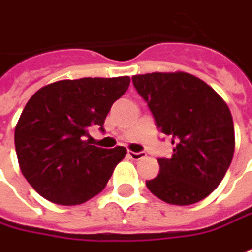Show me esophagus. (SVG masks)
<instances>
[{"mask_svg": "<svg viewBox=\"0 0 252 252\" xmlns=\"http://www.w3.org/2000/svg\"><path fill=\"white\" fill-rule=\"evenodd\" d=\"M129 157L131 158V159H140V158H143L146 154L143 153V151H140V153H133V151H129Z\"/></svg>", "mask_w": 252, "mask_h": 252, "instance_id": "1", "label": "esophagus"}]
</instances>
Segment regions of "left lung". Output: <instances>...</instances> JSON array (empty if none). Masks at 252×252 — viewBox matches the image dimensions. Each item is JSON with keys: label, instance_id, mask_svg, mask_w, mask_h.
Returning <instances> with one entry per match:
<instances>
[{"label": "left lung", "instance_id": "8db88e82", "mask_svg": "<svg viewBox=\"0 0 252 252\" xmlns=\"http://www.w3.org/2000/svg\"><path fill=\"white\" fill-rule=\"evenodd\" d=\"M157 127L172 138L170 158H158L159 173L150 191L175 205L208 197L230 166L234 153L232 114L212 87L185 72L131 77Z\"/></svg>", "mask_w": 252, "mask_h": 252}]
</instances>
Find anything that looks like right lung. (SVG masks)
Here are the masks:
<instances>
[{
  "label": "right lung",
  "instance_id": "right-lung-1",
  "mask_svg": "<svg viewBox=\"0 0 252 252\" xmlns=\"http://www.w3.org/2000/svg\"><path fill=\"white\" fill-rule=\"evenodd\" d=\"M130 77H84L44 86L29 99L15 129L23 176L45 200L77 205L104 190L126 148L91 146L89 130L104 131L111 106Z\"/></svg>",
  "mask_w": 252,
  "mask_h": 252
}]
</instances>
